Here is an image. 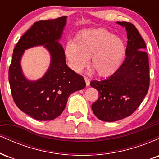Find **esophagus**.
<instances>
[{
    "mask_svg": "<svg viewBox=\"0 0 159 159\" xmlns=\"http://www.w3.org/2000/svg\"><path fill=\"white\" fill-rule=\"evenodd\" d=\"M84 80H85L86 85H87V86H89V85H90V79H89L88 78L84 77Z\"/></svg>",
    "mask_w": 159,
    "mask_h": 159,
    "instance_id": "34e87169",
    "label": "esophagus"
}]
</instances>
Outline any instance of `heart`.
<instances>
[{"label":"heart","instance_id":"heart-1","mask_svg":"<svg viewBox=\"0 0 159 159\" xmlns=\"http://www.w3.org/2000/svg\"><path fill=\"white\" fill-rule=\"evenodd\" d=\"M125 53L123 40L105 29H93L85 31L76 38L75 43H69L65 54L72 70L80 72L88 63L99 76L113 74Z\"/></svg>","mask_w":159,"mask_h":159}]
</instances>
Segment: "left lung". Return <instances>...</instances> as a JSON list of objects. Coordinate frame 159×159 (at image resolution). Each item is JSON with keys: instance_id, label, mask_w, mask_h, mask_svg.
<instances>
[{"instance_id": "8db88e82", "label": "left lung", "mask_w": 159, "mask_h": 159, "mask_svg": "<svg viewBox=\"0 0 159 159\" xmlns=\"http://www.w3.org/2000/svg\"><path fill=\"white\" fill-rule=\"evenodd\" d=\"M125 27L128 43L122 65L105 79L90 82L98 92L92 110L100 120L115 122L130 116L139 107L149 86V57L146 43L132 24L116 21Z\"/></svg>"}]
</instances>
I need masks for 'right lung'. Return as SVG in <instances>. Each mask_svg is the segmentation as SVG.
I'll return each mask as SVG.
<instances>
[{
  "label": "right lung",
  "mask_w": 159,
  "mask_h": 159,
  "mask_svg": "<svg viewBox=\"0 0 159 159\" xmlns=\"http://www.w3.org/2000/svg\"><path fill=\"white\" fill-rule=\"evenodd\" d=\"M66 16L40 21L21 36L13 50L9 69L11 93L17 107L39 121L52 120L62 114L69 96L86 87L84 79L66 63L65 53L59 43L66 25ZM44 46L51 57L44 76L36 81L23 73L20 61L24 51Z\"/></svg>",
  "instance_id": "obj_1"
}]
</instances>
